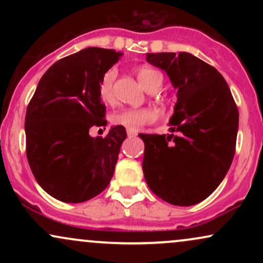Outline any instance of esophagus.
<instances>
[{"mask_svg": "<svg viewBox=\"0 0 263 263\" xmlns=\"http://www.w3.org/2000/svg\"><path fill=\"white\" fill-rule=\"evenodd\" d=\"M127 136H128L129 138H131V137H136V136H137V132L132 131V129H127Z\"/></svg>", "mask_w": 263, "mask_h": 263, "instance_id": "esophagus-1", "label": "esophagus"}]
</instances>
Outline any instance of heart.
Here are the masks:
<instances>
[{"label":"heart","mask_w":263,"mask_h":263,"mask_svg":"<svg viewBox=\"0 0 263 263\" xmlns=\"http://www.w3.org/2000/svg\"><path fill=\"white\" fill-rule=\"evenodd\" d=\"M116 71L114 69H110L106 73L102 75L100 84H99V95H100L102 101H111L112 100V85ZM137 78L140 80L141 85L149 91V90L161 87L163 78L158 71L155 69L143 66V68L137 70ZM111 121L115 125L123 126L127 129H138L143 125L155 121V114L147 108H122V110L115 112L111 116Z\"/></svg>","instance_id":"heart-1"}]
</instances>
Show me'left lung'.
Instances as JSON below:
<instances>
[{
	"instance_id": "8db88e82",
	"label": "left lung",
	"mask_w": 263,
	"mask_h": 263,
	"mask_svg": "<svg viewBox=\"0 0 263 263\" xmlns=\"http://www.w3.org/2000/svg\"><path fill=\"white\" fill-rule=\"evenodd\" d=\"M146 59L164 70L178 90L170 119V131L178 136L138 135L144 142V179L167 203L195 205L218 188L230 168L238 129L236 104L222 75L193 54L148 53Z\"/></svg>"
}]
</instances>
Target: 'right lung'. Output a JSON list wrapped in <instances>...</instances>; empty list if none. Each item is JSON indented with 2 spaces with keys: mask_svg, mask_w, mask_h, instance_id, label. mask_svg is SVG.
Returning <instances> with one entry per match:
<instances>
[{
  "mask_svg": "<svg viewBox=\"0 0 263 263\" xmlns=\"http://www.w3.org/2000/svg\"><path fill=\"white\" fill-rule=\"evenodd\" d=\"M122 53L90 47L58 60L39 80L26 114L27 159L43 190L64 203H83L104 190L114 176L123 126L91 137L106 126L99 84Z\"/></svg>",
  "mask_w": 263,
  "mask_h": 263,
  "instance_id": "1",
  "label": "right lung"
}]
</instances>
